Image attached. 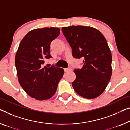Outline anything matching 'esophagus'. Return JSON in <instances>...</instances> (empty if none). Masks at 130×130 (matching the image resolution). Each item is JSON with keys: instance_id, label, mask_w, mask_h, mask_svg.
I'll return each mask as SVG.
<instances>
[{"instance_id": "1", "label": "esophagus", "mask_w": 130, "mask_h": 130, "mask_svg": "<svg viewBox=\"0 0 130 130\" xmlns=\"http://www.w3.org/2000/svg\"><path fill=\"white\" fill-rule=\"evenodd\" d=\"M71 70H72V69H71V68H65L64 69V71H65V72H66L70 71Z\"/></svg>"}]
</instances>
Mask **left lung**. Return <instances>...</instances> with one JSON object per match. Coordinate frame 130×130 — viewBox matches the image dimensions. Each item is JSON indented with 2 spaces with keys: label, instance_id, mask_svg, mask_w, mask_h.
Segmentation results:
<instances>
[{
  "label": "left lung",
  "instance_id": "8db88e82",
  "mask_svg": "<svg viewBox=\"0 0 130 130\" xmlns=\"http://www.w3.org/2000/svg\"><path fill=\"white\" fill-rule=\"evenodd\" d=\"M75 58H83L81 69H75L73 89L83 98L100 96L111 79L112 56L105 37L91 27L72 26L62 28Z\"/></svg>",
  "mask_w": 130,
  "mask_h": 130
}]
</instances>
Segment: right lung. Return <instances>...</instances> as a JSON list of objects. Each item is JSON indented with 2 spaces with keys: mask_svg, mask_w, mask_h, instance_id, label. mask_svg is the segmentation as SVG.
Segmentation results:
<instances>
[{
  "mask_svg": "<svg viewBox=\"0 0 130 130\" xmlns=\"http://www.w3.org/2000/svg\"><path fill=\"white\" fill-rule=\"evenodd\" d=\"M59 34L58 28L35 29L25 36L17 51L15 65L19 82L27 94L37 100L51 98L64 74L61 68L44 65V60L52 58L50 44Z\"/></svg>",
  "mask_w": 130,
  "mask_h": 130,
  "instance_id": "obj_1",
  "label": "right lung"
}]
</instances>
